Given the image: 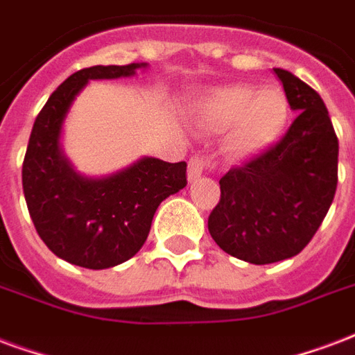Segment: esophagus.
Wrapping results in <instances>:
<instances>
[{"label": "esophagus", "instance_id": "obj_1", "mask_svg": "<svg viewBox=\"0 0 355 355\" xmlns=\"http://www.w3.org/2000/svg\"><path fill=\"white\" fill-rule=\"evenodd\" d=\"M207 166H209V161H207V157H204V155L191 157V161H189V168H187L189 181L198 180L200 175L206 172Z\"/></svg>", "mask_w": 355, "mask_h": 355}]
</instances>
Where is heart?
Instances as JSON below:
<instances>
[{
	"instance_id": "b5f03b06",
	"label": "heart",
	"mask_w": 355,
	"mask_h": 355,
	"mask_svg": "<svg viewBox=\"0 0 355 355\" xmlns=\"http://www.w3.org/2000/svg\"><path fill=\"white\" fill-rule=\"evenodd\" d=\"M194 123L202 132H225L226 151L236 159H250L275 146L288 127L292 106L279 86L234 84L215 87L198 98Z\"/></svg>"
}]
</instances>
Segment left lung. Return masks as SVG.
I'll return each mask as SVG.
<instances>
[{
  "label": "left lung",
  "mask_w": 355,
  "mask_h": 355,
  "mask_svg": "<svg viewBox=\"0 0 355 355\" xmlns=\"http://www.w3.org/2000/svg\"><path fill=\"white\" fill-rule=\"evenodd\" d=\"M273 71L300 114L281 142L220 178L207 218L220 249L257 266L300 254L337 191L339 140L324 101L288 71Z\"/></svg>",
  "instance_id": "left-lung-1"
}]
</instances>
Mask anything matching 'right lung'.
Listing matches in <instances>:
<instances>
[{
    "mask_svg": "<svg viewBox=\"0 0 355 355\" xmlns=\"http://www.w3.org/2000/svg\"><path fill=\"white\" fill-rule=\"evenodd\" d=\"M146 67L95 65L71 74L31 129L22 166L29 215L48 249L80 268H114L135 257L162 200L187 185L185 161L142 157L116 174L89 178L76 172L61 149L63 121L89 80L127 78Z\"/></svg>",
    "mask_w": 355,
    "mask_h": 355,
    "instance_id": "right-lung-1",
    "label": "right lung"
}]
</instances>
